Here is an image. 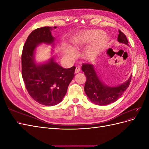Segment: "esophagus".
Here are the masks:
<instances>
[{"instance_id": "1", "label": "esophagus", "mask_w": 149, "mask_h": 149, "mask_svg": "<svg viewBox=\"0 0 149 149\" xmlns=\"http://www.w3.org/2000/svg\"><path fill=\"white\" fill-rule=\"evenodd\" d=\"M80 71V68L79 66H76V69H75V73H78Z\"/></svg>"}]
</instances>
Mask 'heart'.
Wrapping results in <instances>:
<instances>
[{
	"label": "heart",
	"instance_id": "b5f03b06",
	"mask_svg": "<svg viewBox=\"0 0 149 149\" xmlns=\"http://www.w3.org/2000/svg\"><path fill=\"white\" fill-rule=\"evenodd\" d=\"M94 42L85 52V56L87 58H93L104 49L107 42V38L102 35V31L100 30H90L83 32L79 37L76 38L73 42V48L77 49L89 43ZM66 55L70 58L74 57L76 53L73 49L67 48Z\"/></svg>",
	"mask_w": 149,
	"mask_h": 149
}]
</instances>
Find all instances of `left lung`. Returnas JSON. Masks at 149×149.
<instances>
[{
  "label": "left lung",
  "mask_w": 149,
  "mask_h": 149,
  "mask_svg": "<svg viewBox=\"0 0 149 149\" xmlns=\"http://www.w3.org/2000/svg\"><path fill=\"white\" fill-rule=\"evenodd\" d=\"M119 33L118 41L128 45L126 36L119 30ZM81 70L86 77L84 91L91 101L97 105H107L116 101L129 87L131 81L130 76L127 81L118 86L109 87L101 81L91 64L83 63Z\"/></svg>",
  "instance_id": "obj_1"
}]
</instances>
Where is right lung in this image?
Listing matches in <instances>:
<instances>
[{
  "instance_id": "add662e5",
  "label": "right lung",
  "mask_w": 149,
  "mask_h": 149,
  "mask_svg": "<svg viewBox=\"0 0 149 149\" xmlns=\"http://www.w3.org/2000/svg\"><path fill=\"white\" fill-rule=\"evenodd\" d=\"M52 30L51 26L34 30L26 39L22 54V75L25 88L35 101L47 106L56 105L62 101L76 68L75 66L63 68L53 58L45 64L35 63L33 54L38 45L52 44L55 40L52 35Z\"/></svg>"
}]
</instances>
